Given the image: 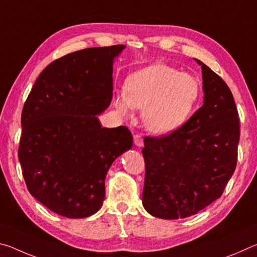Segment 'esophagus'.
Returning <instances> with one entry per match:
<instances>
[{
  "mask_svg": "<svg viewBox=\"0 0 257 257\" xmlns=\"http://www.w3.org/2000/svg\"><path fill=\"white\" fill-rule=\"evenodd\" d=\"M134 143H135V145L138 147H142L143 145H144V141H143L142 134L134 135Z\"/></svg>",
  "mask_w": 257,
  "mask_h": 257,
  "instance_id": "obj_1",
  "label": "esophagus"
}]
</instances>
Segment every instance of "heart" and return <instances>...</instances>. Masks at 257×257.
Wrapping results in <instances>:
<instances>
[{"label": "heart", "mask_w": 257, "mask_h": 257, "mask_svg": "<svg viewBox=\"0 0 257 257\" xmlns=\"http://www.w3.org/2000/svg\"><path fill=\"white\" fill-rule=\"evenodd\" d=\"M201 93L196 78L176 68L155 63L133 73L125 92L114 97V106L129 115L133 107L143 110V122L154 134L171 133L189 118Z\"/></svg>", "instance_id": "b5f03b06"}]
</instances>
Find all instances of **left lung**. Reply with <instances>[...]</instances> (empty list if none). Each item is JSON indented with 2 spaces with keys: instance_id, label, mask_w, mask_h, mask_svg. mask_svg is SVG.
I'll return each mask as SVG.
<instances>
[{
  "instance_id": "obj_1",
  "label": "left lung",
  "mask_w": 257,
  "mask_h": 257,
  "mask_svg": "<svg viewBox=\"0 0 257 257\" xmlns=\"http://www.w3.org/2000/svg\"><path fill=\"white\" fill-rule=\"evenodd\" d=\"M202 66L204 104L161 137H145L143 204L150 214L179 219L196 214L222 195L236 170L240 127L231 90Z\"/></svg>"
}]
</instances>
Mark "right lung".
<instances>
[{
    "label": "right lung",
    "instance_id": "1",
    "mask_svg": "<svg viewBox=\"0 0 257 257\" xmlns=\"http://www.w3.org/2000/svg\"><path fill=\"white\" fill-rule=\"evenodd\" d=\"M124 45L67 54L38 76L21 113L18 158L29 193L51 211L77 219L96 213L105 176L133 145L130 130L102 128L110 105L112 66Z\"/></svg>",
    "mask_w": 257,
    "mask_h": 257
}]
</instances>
